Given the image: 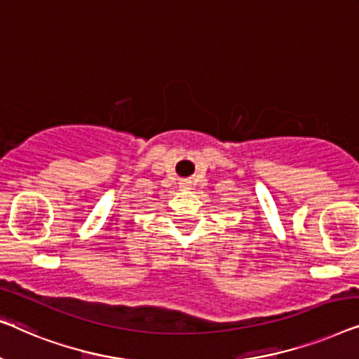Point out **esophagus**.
I'll return each instance as SVG.
<instances>
[{"instance_id": "1", "label": "esophagus", "mask_w": 359, "mask_h": 359, "mask_svg": "<svg viewBox=\"0 0 359 359\" xmlns=\"http://www.w3.org/2000/svg\"><path fill=\"white\" fill-rule=\"evenodd\" d=\"M179 187L182 190H189L190 187H191V180L190 179H182L180 182H179Z\"/></svg>"}]
</instances>
